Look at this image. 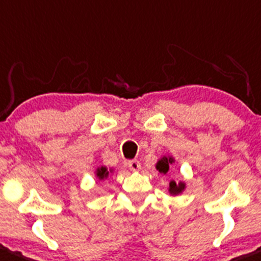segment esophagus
Instances as JSON below:
<instances>
[{"mask_svg": "<svg viewBox=\"0 0 261 261\" xmlns=\"http://www.w3.org/2000/svg\"><path fill=\"white\" fill-rule=\"evenodd\" d=\"M128 167H129V170L132 171H139L141 170V163H139V161L137 160H132V161H128Z\"/></svg>", "mask_w": 261, "mask_h": 261, "instance_id": "obj_1", "label": "esophagus"}]
</instances>
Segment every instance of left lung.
I'll return each mask as SVG.
<instances>
[{"label":"left lung","mask_w":261,"mask_h":261,"mask_svg":"<svg viewBox=\"0 0 261 261\" xmlns=\"http://www.w3.org/2000/svg\"><path fill=\"white\" fill-rule=\"evenodd\" d=\"M173 163V158L171 157H163L162 160L158 161L157 163V170H160V172H163V173H166V172L168 171V168H170V165ZM185 189V184L184 182H179V184H176L174 181H171L170 184V192L172 195H178L179 192H182Z\"/></svg>","instance_id":"left-lung-1"}]
</instances>
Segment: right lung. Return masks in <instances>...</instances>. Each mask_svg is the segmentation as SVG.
Masks as SVG:
<instances>
[{"instance_id": "obj_1", "label": "right lung", "mask_w": 261, "mask_h": 261, "mask_svg": "<svg viewBox=\"0 0 261 261\" xmlns=\"http://www.w3.org/2000/svg\"><path fill=\"white\" fill-rule=\"evenodd\" d=\"M108 173L109 172L107 171L106 167H101V168H98V170H96V176H98L100 179L106 178V177L108 176Z\"/></svg>"}]
</instances>
